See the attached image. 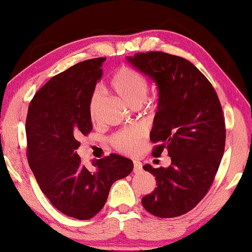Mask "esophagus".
I'll return each instance as SVG.
<instances>
[{"label":"esophagus","instance_id":"1","mask_svg":"<svg viewBox=\"0 0 252 252\" xmlns=\"http://www.w3.org/2000/svg\"><path fill=\"white\" fill-rule=\"evenodd\" d=\"M133 164H134V169H133V171H134L135 173H138V172H141V171H142L143 165H142L141 162H139V161H133Z\"/></svg>","mask_w":252,"mask_h":252}]
</instances>
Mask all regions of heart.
I'll use <instances>...</instances> for the list:
<instances>
[{
  "label": "heart",
  "instance_id": "1",
  "mask_svg": "<svg viewBox=\"0 0 252 252\" xmlns=\"http://www.w3.org/2000/svg\"><path fill=\"white\" fill-rule=\"evenodd\" d=\"M113 90L127 106L137 109L145 101L149 92V83L141 73L129 66H122L117 69L110 82ZM100 104V94L94 92L90 100V117L95 121ZM142 141V133L137 129H124L114 134L109 142L113 148L124 154L137 152Z\"/></svg>",
  "mask_w": 252,
  "mask_h": 252
}]
</instances>
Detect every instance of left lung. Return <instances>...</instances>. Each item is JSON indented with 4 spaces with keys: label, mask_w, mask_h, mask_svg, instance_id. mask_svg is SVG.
Returning <instances> with one entry per match:
<instances>
[{
    "label": "left lung",
    "mask_w": 252,
    "mask_h": 252,
    "mask_svg": "<svg viewBox=\"0 0 252 252\" xmlns=\"http://www.w3.org/2000/svg\"><path fill=\"white\" fill-rule=\"evenodd\" d=\"M129 63L157 83L158 111L150 138L153 157L168 151L169 168H143L156 177L157 187L142 205L163 219L184 215L210 190L225 148V123L214 88L183 57L163 52L137 53Z\"/></svg>",
    "instance_id": "8db88e82"
}]
</instances>
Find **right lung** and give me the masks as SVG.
I'll list each match as a JSON object with an SVG mask.
<instances>
[{
	"instance_id": "right-lung-1",
	"label": "right lung",
	"mask_w": 252,
	"mask_h": 252,
	"mask_svg": "<svg viewBox=\"0 0 252 252\" xmlns=\"http://www.w3.org/2000/svg\"><path fill=\"white\" fill-rule=\"evenodd\" d=\"M106 57L88 60L53 76L30 101L27 158L41 191L63 214L89 220L102 210L110 187L133 171L129 158L110 154L81 163L79 138L92 130L90 100Z\"/></svg>"
}]
</instances>
